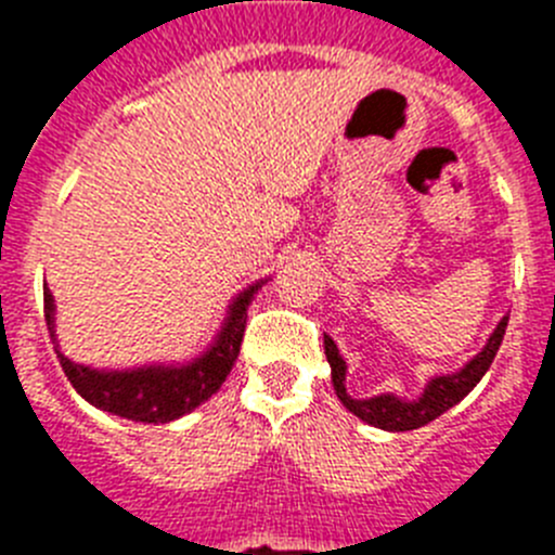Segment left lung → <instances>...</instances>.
Here are the masks:
<instances>
[{
	"label": "left lung",
	"instance_id": "1",
	"mask_svg": "<svg viewBox=\"0 0 555 555\" xmlns=\"http://www.w3.org/2000/svg\"><path fill=\"white\" fill-rule=\"evenodd\" d=\"M508 317L498 322V327L492 331V336L487 338V345L478 356H473L467 364L461 366L459 372H448V375H436L425 384L423 395L416 400H405V397H397L391 391L377 397H356L347 395V361L338 356V347L331 336H325V356L327 364H331V377H333V389H336V397L341 400L347 411L364 420L366 425H375L380 430H391V434H400V430H414L423 428V425L434 423L436 416H442L444 411L453 409L455 403H461L469 391L478 386V380L487 375V370L492 366L494 356L500 350V341L506 336Z\"/></svg>",
	"mask_w": 555,
	"mask_h": 555
}]
</instances>
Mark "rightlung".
<instances>
[{
	"instance_id": "right-lung-1",
	"label": "right lung",
	"mask_w": 555,
	"mask_h": 555,
	"mask_svg": "<svg viewBox=\"0 0 555 555\" xmlns=\"http://www.w3.org/2000/svg\"><path fill=\"white\" fill-rule=\"evenodd\" d=\"M263 283L267 281H258L235 294L217 338L210 341L203 356L191 358L185 364H144L132 370H94V366L75 364L72 358L57 350L55 297L47 286H43V317H47L49 336L55 341L63 372L82 400L132 423L158 425L180 420L203 405L210 395H217L242 350L247 308Z\"/></svg>"
}]
</instances>
